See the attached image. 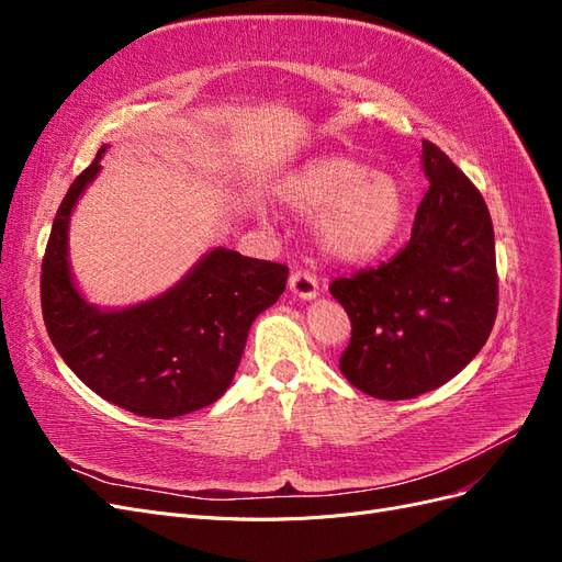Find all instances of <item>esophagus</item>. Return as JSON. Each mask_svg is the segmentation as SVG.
Returning <instances> with one entry per match:
<instances>
[{
    "label": "esophagus",
    "mask_w": 562,
    "mask_h": 562,
    "mask_svg": "<svg viewBox=\"0 0 562 562\" xmlns=\"http://www.w3.org/2000/svg\"><path fill=\"white\" fill-rule=\"evenodd\" d=\"M288 291L297 300H314L318 295V281L310 271H293L291 279H288Z\"/></svg>",
    "instance_id": "obj_1"
}]
</instances>
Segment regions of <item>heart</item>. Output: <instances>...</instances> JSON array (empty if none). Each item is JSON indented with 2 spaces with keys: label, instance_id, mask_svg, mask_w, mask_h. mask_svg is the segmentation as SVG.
<instances>
[{
  "label": "heart",
  "instance_id": "1",
  "mask_svg": "<svg viewBox=\"0 0 562 562\" xmlns=\"http://www.w3.org/2000/svg\"><path fill=\"white\" fill-rule=\"evenodd\" d=\"M277 199L295 217H314L316 248L337 265L380 258L405 223V190L386 173L349 155H321L277 184Z\"/></svg>",
  "mask_w": 562,
  "mask_h": 562
}]
</instances>
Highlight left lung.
<instances>
[{
    "label": "left lung",
    "instance_id": "left-lung-1",
    "mask_svg": "<svg viewBox=\"0 0 562 562\" xmlns=\"http://www.w3.org/2000/svg\"><path fill=\"white\" fill-rule=\"evenodd\" d=\"M429 190L413 236L378 269L330 283L351 321L339 356L363 394L403 401L464 370L497 316L495 232L481 192L434 143L422 140Z\"/></svg>",
    "mask_w": 562,
    "mask_h": 562
}]
</instances>
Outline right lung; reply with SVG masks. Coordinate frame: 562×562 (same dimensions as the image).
Wrapping results in <instances>:
<instances>
[{
    "mask_svg": "<svg viewBox=\"0 0 562 562\" xmlns=\"http://www.w3.org/2000/svg\"><path fill=\"white\" fill-rule=\"evenodd\" d=\"M105 149L70 184L50 227L42 262L48 337L83 384L124 411L157 419L194 413L232 384L252 321L283 293L288 267L213 248L147 302L124 310L87 302L72 279L67 229Z\"/></svg>",
    "mask_w": 562,
    "mask_h": 562,
    "instance_id": "1",
    "label": "right lung"
}]
</instances>
